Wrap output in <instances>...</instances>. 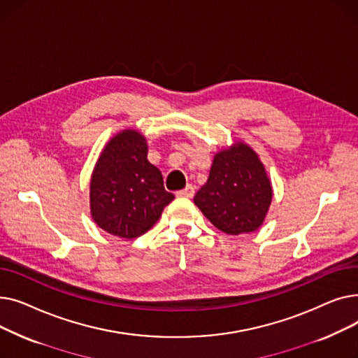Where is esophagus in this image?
<instances>
[{
    "label": "esophagus",
    "instance_id": "1",
    "mask_svg": "<svg viewBox=\"0 0 358 358\" xmlns=\"http://www.w3.org/2000/svg\"><path fill=\"white\" fill-rule=\"evenodd\" d=\"M177 197H187V199H192L194 196V187L192 184H187L182 190L176 193Z\"/></svg>",
    "mask_w": 358,
    "mask_h": 358
}]
</instances>
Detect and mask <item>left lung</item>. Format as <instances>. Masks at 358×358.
<instances>
[{"label": "left lung", "instance_id": "1", "mask_svg": "<svg viewBox=\"0 0 358 358\" xmlns=\"http://www.w3.org/2000/svg\"><path fill=\"white\" fill-rule=\"evenodd\" d=\"M273 185L258 154L245 142L215 154L208 182L197 192L194 204L213 227L228 235L257 231L266 220Z\"/></svg>", "mask_w": 358, "mask_h": 358}]
</instances>
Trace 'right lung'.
Here are the masks:
<instances>
[{
    "mask_svg": "<svg viewBox=\"0 0 358 358\" xmlns=\"http://www.w3.org/2000/svg\"><path fill=\"white\" fill-rule=\"evenodd\" d=\"M173 200L161 171L148 161L141 131L124 129L104 145L90 181V213L99 228L119 238H138Z\"/></svg>",
    "mask_w": 358,
    "mask_h": 358,
    "instance_id": "1",
    "label": "right lung"
}]
</instances>
